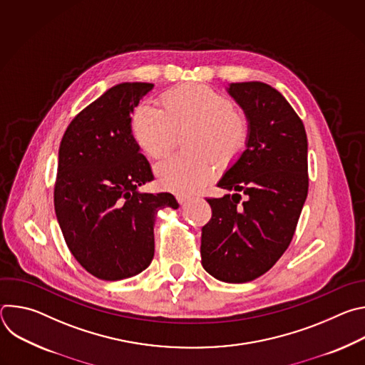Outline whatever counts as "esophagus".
Here are the masks:
<instances>
[{"label": "esophagus", "mask_w": 365, "mask_h": 365, "mask_svg": "<svg viewBox=\"0 0 365 365\" xmlns=\"http://www.w3.org/2000/svg\"><path fill=\"white\" fill-rule=\"evenodd\" d=\"M176 199H178V202H179L180 205H185V203L189 200V196H183V195H179Z\"/></svg>", "instance_id": "34e87169"}]
</instances>
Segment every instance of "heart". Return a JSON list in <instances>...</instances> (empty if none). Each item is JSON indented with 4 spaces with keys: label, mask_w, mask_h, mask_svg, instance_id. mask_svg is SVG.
<instances>
[{
    "label": "heart",
    "mask_w": 365,
    "mask_h": 365,
    "mask_svg": "<svg viewBox=\"0 0 365 365\" xmlns=\"http://www.w3.org/2000/svg\"><path fill=\"white\" fill-rule=\"evenodd\" d=\"M162 110L138 103L130 115L135 144L151 159L166 155L176 134L193 130L190 158H169L154 168L159 185L175 193H192L214 176V165L206 154L227 166L234 163L250 140V121L234 108L224 93L199 83L180 85L160 98Z\"/></svg>",
    "instance_id": "heart-1"
}]
</instances>
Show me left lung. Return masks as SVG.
<instances>
[{
    "mask_svg": "<svg viewBox=\"0 0 365 365\" xmlns=\"http://www.w3.org/2000/svg\"><path fill=\"white\" fill-rule=\"evenodd\" d=\"M250 121V140L207 197L212 218L202 228L203 269L227 283L269 272L287 250L307 196V137L286 98L263 82L228 88ZM244 194L246 200L240 204Z\"/></svg>",
    "mask_w": 365,
    "mask_h": 365,
    "instance_id": "obj_1",
    "label": "left lung"
}]
</instances>
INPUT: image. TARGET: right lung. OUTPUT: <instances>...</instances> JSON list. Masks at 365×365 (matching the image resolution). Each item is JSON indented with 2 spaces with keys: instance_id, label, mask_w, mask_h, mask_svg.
Returning a JSON list of instances; mask_svg holds the SVG:
<instances>
[{
  "instance_id": "add662e5",
  "label": "right lung",
  "mask_w": 365,
  "mask_h": 365,
  "mask_svg": "<svg viewBox=\"0 0 365 365\" xmlns=\"http://www.w3.org/2000/svg\"><path fill=\"white\" fill-rule=\"evenodd\" d=\"M153 83L124 82L82 110L59 147L55 211L68 248L92 276L115 282L148 267L153 225L172 193H140L153 180L130 130V114Z\"/></svg>"
}]
</instances>
